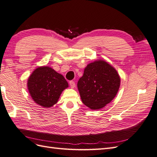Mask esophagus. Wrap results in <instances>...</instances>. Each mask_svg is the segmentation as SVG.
Wrapping results in <instances>:
<instances>
[{"mask_svg":"<svg viewBox=\"0 0 157 157\" xmlns=\"http://www.w3.org/2000/svg\"><path fill=\"white\" fill-rule=\"evenodd\" d=\"M69 85L71 88H74L75 87V82L74 81H73V80H71V81L69 82Z\"/></svg>","mask_w":157,"mask_h":157,"instance_id":"esophagus-1","label":"esophagus"}]
</instances>
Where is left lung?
Masks as SVG:
<instances>
[{"mask_svg": "<svg viewBox=\"0 0 157 157\" xmlns=\"http://www.w3.org/2000/svg\"><path fill=\"white\" fill-rule=\"evenodd\" d=\"M117 71L106 61L99 60L84 69L77 86L82 101L91 109H99L110 103L120 86Z\"/></svg>", "mask_w": 157, "mask_h": 157, "instance_id": "8db88e82", "label": "left lung"}]
</instances>
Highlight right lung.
I'll return each instance as SVG.
<instances>
[{"label":"right lung","instance_id":"1","mask_svg":"<svg viewBox=\"0 0 157 157\" xmlns=\"http://www.w3.org/2000/svg\"><path fill=\"white\" fill-rule=\"evenodd\" d=\"M27 87L31 96L37 104L50 107L58 102L68 83L63 75L49 67L36 69L28 79Z\"/></svg>","mask_w":157,"mask_h":157}]
</instances>
